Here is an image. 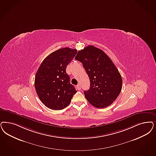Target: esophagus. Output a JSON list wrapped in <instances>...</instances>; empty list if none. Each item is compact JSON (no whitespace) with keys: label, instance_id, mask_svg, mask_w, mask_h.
I'll return each instance as SVG.
<instances>
[{"label":"esophagus","instance_id":"esophagus-1","mask_svg":"<svg viewBox=\"0 0 156 156\" xmlns=\"http://www.w3.org/2000/svg\"><path fill=\"white\" fill-rule=\"evenodd\" d=\"M76 87H77V89L79 90H80L81 89V86L80 84H78V85H76Z\"/></svg>","mask_w":156,"mask_h":156}]
</instances>
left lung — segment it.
<instances>
[{
    "label": "left lung",
    "instance_id": "1",
    "mask_svg": "<svg viewBox=\"0 0 156 156\" xmlns=\"http://www.w3.org/2000/svg\"><path fill=\"white\" fill-rule=\"evenodd\" d=\"M75 59L82 63L90 80V89L84 91L88 102L98 108L112 104L122 90V78L107 55L89 45L78 51Z\"/></svg>",
    "mask_w": 156,
    "mask_h": 156
}]
</instances>
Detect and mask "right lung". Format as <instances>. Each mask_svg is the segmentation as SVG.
I'll return each instance as SVG.
<instances>
[{
	"label": "right lung",
	"mask_w": 156,
	"mask_h": 156,
	"mask_svg": "<svg viewBox=\"0 0 156 156\" xmlns=\"http://www.w3.org/2000/svg\"><path fill=\"white\" fill-rule=\"evenodd\" d=\"M76 53L75 49H59L46 57L38 69L34 80L36 91L41 102L49 109H64L76 93L66 71Z\"/></svg>",
	"instance_id": "right-lung-1"
}]
</instances>
